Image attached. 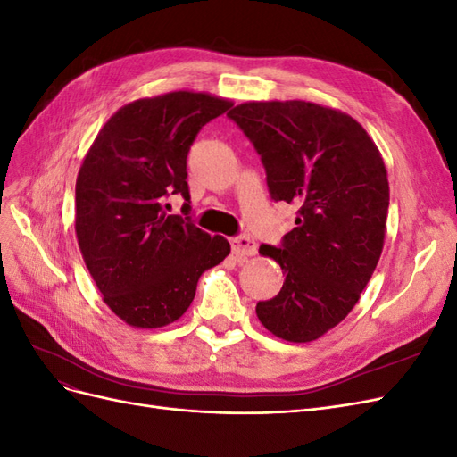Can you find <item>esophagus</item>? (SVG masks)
<instances>
[{
    "mask_svg": "<svg viewBox=\"0 0 457 457\" xmlns=\"http://www.w3.org/2000/svg\"><path fill=\"white\" fill-rule=\"evenodd\" d=\"M232 253L237 255L238 261H244L247 257H253L257 253V244L250 237H237L230 240Z\"/></svg>",
    "mask_w": 457,
    "mask_h": 457,
    "instance_id": "obj_1",
    "label": "esophagus"
}]
</instances>
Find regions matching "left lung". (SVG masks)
Returning <instances> with one entry per match:
<instances>
[{"instance_id": "left-lung-1", "label": "left lung", "mask_w": 457, "mask_h": 457, "mask_svg": "<svg viewBox=\"0 0 457 457\" xmlns=\"http://www.w3.org/2000/svg\"><path fill=\"white\" fill-rule=\"evenodd\" d=\"M227 116L261 156L270 198L297 207L280 245L259 247L286 280L255 312L276 337L314 341L353 311L378 267L389 212L383 158L361 123L314 103H244Z\"/></svg>"}]
</instances>
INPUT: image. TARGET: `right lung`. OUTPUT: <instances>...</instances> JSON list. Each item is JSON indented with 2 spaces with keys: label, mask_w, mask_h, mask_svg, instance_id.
Returning a JSON list of instances; mask_svg holds the SVG:
<instances>
[{
  "label": "right lung",
  "mask_w": 457,
  "mask_h": 457,
  "mask_svg": "<svg viewBox=\"0 0 457 457\" xmlns=\"http://www.w3.org/2000/svg\"><path fill=\"white\" fill-rule=\"evenodd\" d=\"M230 101L173 91L129 103L96 135L76 181V237L106 305L135 328L181 318L205 269L230 244L190 217L187 156L207 121ZM181 194L186 217L168 216L162 200ZM168 207V205H165Z\"/></svg>",
  "instance_id": "right-lung-1"
}]
</instances>
